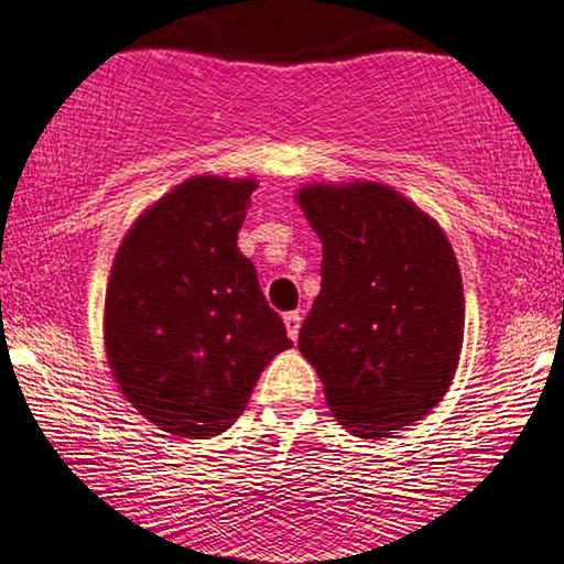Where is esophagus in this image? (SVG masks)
Returning <instances> with one entry per match:
<instances>
[{
	"mask_svg": "<svg viewBox=\"0 0 564 564\" xmlns=\"http://www.w3.org/2000/svg\"><path fill=\"white\" fill-rule=\"evenodd\" d=\"M283 325H286V335L291 337V340H296L299 327H302V314H299V312L283 314Z\"/></svg>",
	"mask_w": 564,
	"mask_h": 564,
	"instance_id": "obj_1",
	"label": "esophagus"
}]
</instances>
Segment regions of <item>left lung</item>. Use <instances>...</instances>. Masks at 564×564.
Returning a JSON list of instances; mask_svg holds the SVG:
<instances>
[{"label": "left lung", "mask_w": 564, "mask_h": 564, "mask_svg": "<svg viewBox=\"0 0 564 564\" xmlns=\"http://www.w3.org/2000/svg\"><path fill=\"white\" fill-rule=\"evenodd\" d=\"M296 204L322 242L299 350L337 423L389 438L444 400L459 369L464 286L446 231L392 185L312 183Z\"/></svg>", "instance_id": "1"}]
</instances>
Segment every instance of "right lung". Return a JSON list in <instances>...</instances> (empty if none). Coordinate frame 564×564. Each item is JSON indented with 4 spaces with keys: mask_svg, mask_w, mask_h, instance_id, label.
<instances>
[{
    "mask_svg": "<svg viewBox=\"0 0 564 564\" xmlns=\"http://www.w3.org/2000/svg\"><path fill=\"white\" fill-rule=\"evenodd\" d=\"M252 177L195 175L147 206L105 291V356L120 394L164 433L219 435L291 348L239 252Z\"/></svg>",
    "mask_w": 564,
    "mask_h": 564,
    "instance_id": "1",
    "label": "right lung"
}]
</instances>
